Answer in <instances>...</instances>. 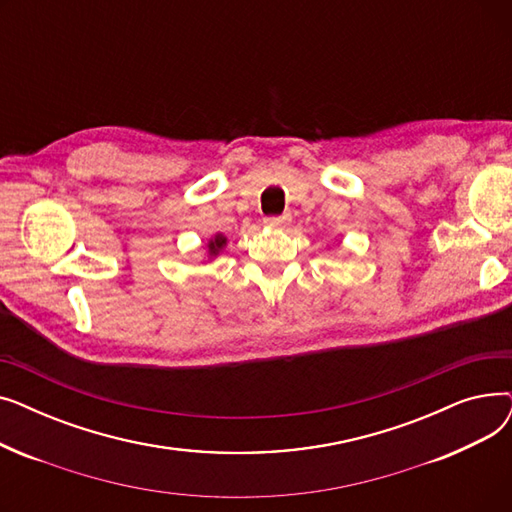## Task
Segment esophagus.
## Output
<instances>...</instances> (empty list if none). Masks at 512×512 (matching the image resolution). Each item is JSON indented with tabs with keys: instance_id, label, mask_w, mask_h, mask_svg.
Segmentation results:
<instances>
[{
	"instance_id": "esophagus-1",
	"label": "esophagus",
	"mask_w": 512,
	"mask_h": 512,
	"mask_svg": "<svg viewBox=\"0 0 512 512\" xmlns=\"http://www.w3.org/2000/svg\"><path fill=\"white\" fill-rule=\"evenodd\" d=\"M290 220H292L290 213H282V215H270V218L263 220V224L267 228H282V226L290 224Z\"/></svg>"
}]
</instances>
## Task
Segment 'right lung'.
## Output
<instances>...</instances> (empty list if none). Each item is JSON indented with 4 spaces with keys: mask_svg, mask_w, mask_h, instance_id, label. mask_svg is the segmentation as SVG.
<instances>
[{
    "mask_svg": "<svg viewBox=\"0 0 512 512\" xmlns=\"http://www.w3.org/2000/svg\"><path fill=\"white\" fill-rule=\"evenodd\" d=\"M224 242H226V240H224L222 236H215V240H211V242H209V249H211V253L218 251V249L224 245Z\"/></svg>",
    "mask_w": 512,
    "mask_h": 512,
    "instance_id": "add662e5",
    "label": "right lung"
}]
</instances>
